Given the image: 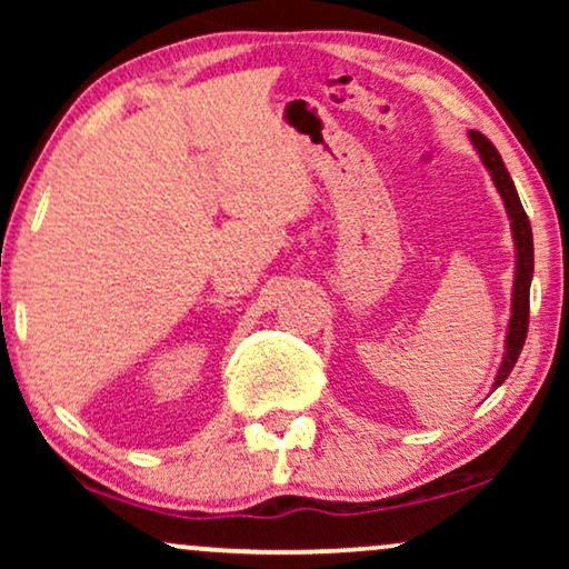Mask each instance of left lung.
Returning <instances> with one entry per match:
<instances>
[{"label":"left lung","instance_id":"8db88e82","mask_svg":"<svg viewBox=\"0 0 569 569\" xmlns=\"http://www.w3.org/2000/svg\"><path fill=\"white\" fill-rule=\"evenodd\" d=\"M469 142L477 150L479 160L485 162L489 178H492L497 193H500L505 212H508L510 220V232H512V246H516V274H512V295H510V321H508V333H505V355L500 368H497L492 388H500L505 378L510 376V370L516 368L520 349L526 345L528 333V298H531V279H533V232L531 222L523 212V204H520V197L516 191V183L505 168L500 152L495 150V144L489 142L485 134L479 131H469Z\"/></svg>","mask_w":569,"mask_h":569}]
</instances>
